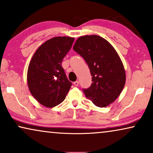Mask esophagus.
<instances>
[{
  "label": "esophagus",
  "mask_w": 153,
  "mask_h": 153,
  "mask_svg": "<svg viewBox=\"0 0 153 153\" xmlns=\"http://www.w3.org/2000/svg\"><path fill=\"white\" fill-rule=\"evenodd\" d=\"M74 84L75 86H76V87H77V86H78V85H79V82L78 81H76V82H74Z\"/></svg>",
  "instance_id": "esophagus-1"
}]
</instances>
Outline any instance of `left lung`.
I'll return each mask as SVG.
<instances>
[{
    "label": "left lung",
    "mask_w": 153,
    "mask_h": 153,
    "mask_svg": "<svg viewBox=\"0 0 153 153\" xmlns=\"http://www.w3.org/2000/svg\"><path fill=\"white\" fill-rule=\"evenodd\" d=\"M74 50L84 58L92 76L91 87L83 89L96 106L105 107L114 102L126 83V72L114 47L98 35L79 37Z\"/></svg>",
    "instance_id": "8db88e82"
}]
</instances>
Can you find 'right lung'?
Listing matches in <instances>:
<instances>
[{
  "mask_svg": "<svg viewBox=\"0 0 153 153\" xmlns=\"http://www.w3.org/2000/svg\"><path fill=\"white\" fill-rule=\"evenodd\" d=\"M74 38L56 36L39 47L32 57L27 74V85L33 97L46 107L63 102L72 83L62 66Z\"/></svg>",
  "mask_w": 153,
  "mask_h": 153,
  "instance_id": "add662e5",
  "label": "right lung"
}]
</instances>
